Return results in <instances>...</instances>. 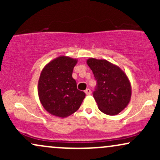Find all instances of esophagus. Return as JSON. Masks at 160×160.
<instances>
[{"instance_id":"1","label":"esophagus","mask_w":160,"mask_h":160,"mask_svg":"<svg viewBox=\"0 0 160 160\" xmlns=\"http://www.w3.org/2000/svg\"><path fill=\"white\" fill-rule=\"evenodd\" d=\"M85 93L87 95H90L91 94V90H90V89H86V90H85Z\"/></svg>"}]
</instances>
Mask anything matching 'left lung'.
Wrapping results in <instances>:
<instances>
[{
	"instance_id": "8db88e82",
	"label": "left lung",
	"mask_w": 160,
	"mask_h": 160,
	"mask_svg": "<svg viewBox=\"0 0 160 160\" xmlns=\"http://www.w3.org/2000/svg\"><path fill=\"white\" fill-rule=\"evenodd\" d=\"M86 63L97 80L93 97L98 109L110 116L118 114L131 100L132 86L127 75L119 66L105 59L90 58Z\"/></svg>"
}]
</instances>
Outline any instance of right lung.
Returning <instances> with one entry per match:
<instances>
[{"instance_id":"obj_1","label":"right lung","mask_w":160,"mask_h":160,"mask_svg":"<svg viewBox=\"0 0 160 160\" xmlns=\"http://www.w3.org/2000/svg\"><path fill=\"white\" fill-rule=\"evenodd\" d=\"M77 58L61 56L44 66L38 80V96L42 106L48 113L65 118L76 112L86 94L78 90L72 78Z\"/></svg>"}]
</instances>
